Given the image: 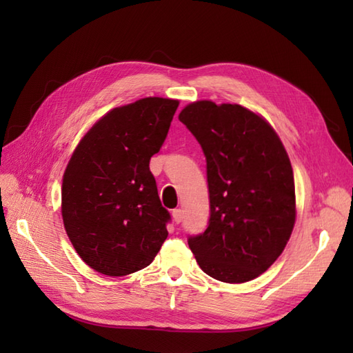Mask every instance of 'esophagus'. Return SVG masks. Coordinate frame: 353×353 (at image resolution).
Segmentation results:
<instances>
[{"mask_svg": "<svg viewBox=\"0 0 353 353\" xmlns=\"http://www.w3.org/2000/svg\"><path fill=\"white\" fill-rule=\"evenodd\" d=\"M172 220H174L177 224L183 220V211H182V209H174V211H172Z\"/></svg>", "mask_w": 353, "mask_h": 353, "instance_id": "esophagus-1", "label": "esophagus"}]
</instances>
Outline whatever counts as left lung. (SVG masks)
<instances>
[{
	"instance_id": "1",
	"label": "left lung",
	"mask_w": 353,
	"mask_h": 353,
	"mask_svg": "<svg viewBox=\"0 0 353 353\" xmlns=\"http://www.w3.org/2000/svg\"><path fill=\"white\" fill-rule=\"evenodd\" d=\"M179 119L203 150L208 228L188 238L206 274L243 283L281 256L296 221L294 176L282 142L264 118L239 104L201 100Z\"/></svg>"
}]
</instances>
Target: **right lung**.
I'll return each instance as SVG.
<instances>
[{"instance_id": "1", "label": "right lung", "mask_w": 353, "mask_h": 353, "mask_svg": "<svg viewBox=\"0 0 353 353\" xmlns=\"http://www.w3.org/2000/svg\"><path fill=\"white\" fill-rule=\"evenodd\" d=\"M177 100L147 97L112 109L74 150L62 183V216L79 256L95 272L125 276L152 264L168 236L150 159L161 150Z\"/></svg>"}]
</instances>
